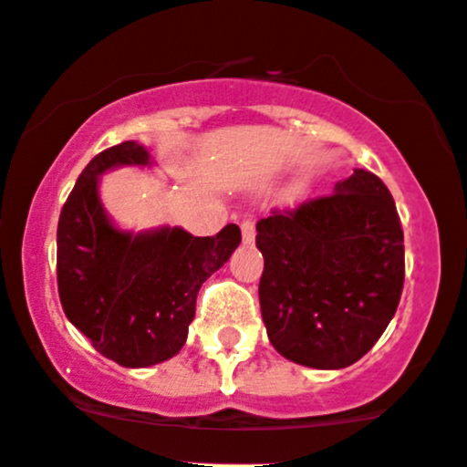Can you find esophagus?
Masks as SVG:
<instances>
[{"label":"esophagus","instance_id":"obj_1","mask_svg":"<svg viewBox=\"0 0 467 467\" xmlns=\"http://www.w3.org/2000/svg\"><path fill=\"white\" fill-rule=\"evenodd\" d=\"M255 234H257L255 223H253V221H244V223H242V239H244V244H253V242H255Z\"/></svg>","mask_w":467,"mask_h":467}]
</instances>
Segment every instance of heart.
I'll return each instance as SVG.
<instances>
[{
    "instance_id": "heart-1",
    "label": "heart",
    "mask_w": 467,
    "mask_h": 467,
    "mask_svg": "<svg viewBox=\"0 0 467 467\" xmlns=\"http://www.w3.org/2000/svg\"><path fill=\"white\" fill-rule=\"evenodd\" d=\"M298 192H300V187H298Z\"/></svg>"
}]
</instances>
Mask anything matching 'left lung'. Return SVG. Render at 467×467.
<instances>
[{"mask_svg":"<svg viewBox=\"0 0 467 467\" xmlns=\"http://www.w3.org/2000/svg\"><path fill=\"white\" fill-rule=\"evenodd\" d=\"M268 341L307 368L359 361L384 334L404 285V234L390 192L355 169L334 194L257 221Z\"/></svg>","mask_w":467,"mask_h":467,"instance_id":"1","label":"left lung"}]
</instances>
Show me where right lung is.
<instances>
[{"instance_id": "obj_1", "label": "right lung", "mask_w": 467, "mask_h": 467, "mask_svg": "<svg viewBox=\"0 0 467 467\" xmlns=\"http://www.w3.org/2000/svg\"><path fill=\"white\" fill-rule=\"evenodd\" d=\"M149 149L121 142L89 160L58 219V296L65 317L97 352L126 368L162 364L181 352L201 285L242 242L228 223L214 237L182 228L119 230L99 196V176L150 167Z\"/></svg>"}]
</instances>
